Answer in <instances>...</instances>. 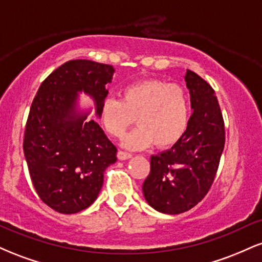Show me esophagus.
Wrapping results in <instances>:
<instances>
[{
  "label": "esophagus",
  "mask_w": 262,
  "mask_h": 262,
  "mask_svg": "<svg viewBox=\"0 0 262 262\" xmlns=\"http://www.w3.org/2000/svg\"><path fill=\"white\" fill-rule=\"evenodd\" d=\"M117 158H118L119 160H127V159H130L132 158V154H129V152H125V151H122V150H119V151L117 152Z\"/></svg>",
  "instance_id": "34e87169"
}]
</instances>
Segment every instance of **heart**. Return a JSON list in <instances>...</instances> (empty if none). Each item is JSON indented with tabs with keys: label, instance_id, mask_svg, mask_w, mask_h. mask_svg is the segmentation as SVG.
I'll return each mask as SVG.
<instances>
[{
	"label": "heart",
	"instance_id": "obj_1",
	"mask_svg": "<svg viewBox=\"0 0 262 262\" xmlns=\"http://www.w3.org/2000/svg\"><path fill=\"white\" fill-rule=\"evenodd\" d=\"M121 100L107 98L101 107V121L111 137L122 138L135 122L139 123L124 139L132 150L156 144L160 149L175 145L188 127L189 100L186 90L162 80H143L124 86Z\"/></svg>",
	"mask_w": 262,
	"mask_h": 262
}]
</instances>
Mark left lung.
<instances>
[{
  "label": "left lung",
  "instance_id": "1",
  "mask_svg": "<svg viewBox=\"0 0 262 262\" xmlns=\"http://www.w3.org/2000/svg\"><path fill=\"white\" fill-rule=\"evenodd\" d=\"M193 110L186 133L172 148L151 156L143 193L152 208L180 214L193 208L214 182L225 143L224 121L214 90L187 70Z\"/></svg>",
  "mask_w": 262,
  "mask_h": 262
}]
</instances>
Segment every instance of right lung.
Listing matches in <instances>:
<instances>
[{
  "mask_svg": "<svg viewBox=\"0 0 262 262\" xmlns=\"http://www.w3.org/2000/svg\"><path fill=\"white\" fill-rule=\"evenodd\" d=\"M112 65L70 60L41 82L27 119L23 150L33 186L40 200L62 214L95 202L103 173L117 160V148L87 113H76L77 93L93 98L96 113L112 81Z\"/></svg>",
  "mask_w": 262,
  "mask_h": 262,
  "instance_id": "right-lung-1",
  "label": "right lung"
}]
</instances>
